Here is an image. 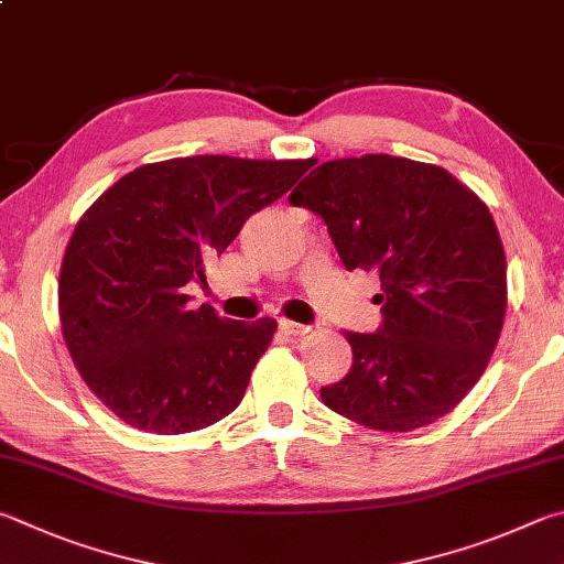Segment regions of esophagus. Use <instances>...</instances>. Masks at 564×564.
Returning a JSON list of instances; mask_svg holds the SVG:
<instances>
[{
    "instance_id": "34e87169",
    "label": "esophagus",
    "mask_w": 564,
    "mask_h": 564,
    "mask_svg": "<svg viewBox=\"0 0 564 564\" xmlns=\"http://www.w3.org/2000/svg\"><path fill=\"white\" fill-rule=\"evenodd\" d=\"M280 329L284 334H292V337H302V334L310 332L307 324H300V322H292V319H280Z\"/></svg>"
}]
</instances>
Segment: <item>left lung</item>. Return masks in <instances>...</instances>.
<instances>
[{
    "instance_id": "8db88e82",
    "label": "left lung",
    "mask_w": 564,
    "mask_h": 564,
    "mask_svg": "<svg viewBox=\"0 0 564 564\" xmlns=\"http://www.w3.org/2000/svg\"><path fill=\"white\" fill-rule=\"evenodd\" d=\"M290 203L319 215L344 267L373 270L383 292L381 327L344 332L351 369L322 401L377 431L446 416L506 319V252L486 203L443 167L387 153L317 165Z\"/></svg>"
}]
</instances>
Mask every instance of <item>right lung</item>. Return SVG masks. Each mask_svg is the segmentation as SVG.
<instances>
[{
    "instance_id": "obj_1",
    "label": "right lung",
    "mask_w": 564,
    "mask_h": 564,
    "mask_svg": "<svg viewBox=\"0 0 564 564\" xmlns=\"http://www.w3.org/2000/svg\"><path fill=\"white\" fill-rule=\"evenodd\" d=\"M310 167L230 155L148 163L76 223L58 274L64 341L86 387L128 426L175 436L240 406L276 322L193 310L187 284Z\"/></svg>"
}]
</instances>
